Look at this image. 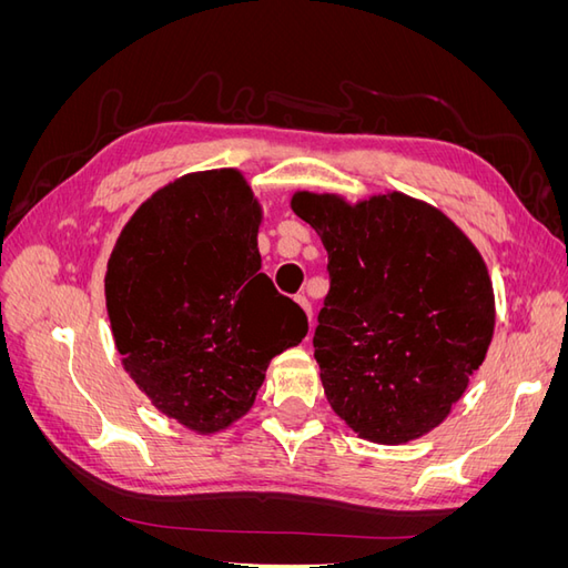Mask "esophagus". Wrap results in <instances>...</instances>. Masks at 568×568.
<instances>
[{
	"mask_svg": "<svg viewBox=\"0 0 568 568\" xmlns=\"http://www.w3.org/2000/svg\"><path fill=\"white\" fill-rule=\"evenodd\" d=\"M296 303L303 307L305 315H307V320H311V317H313V307H311V301H307L303 294H298V296H296Z\"/></svg>",
	"mask_w": 568,
	"mask_h": 568,
	"instance_id": "1",
	"label": "esophagus"
}]
</instances>
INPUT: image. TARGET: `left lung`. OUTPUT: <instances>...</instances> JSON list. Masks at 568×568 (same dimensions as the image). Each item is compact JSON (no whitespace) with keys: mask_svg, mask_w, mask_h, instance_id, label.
Here are the masks:
<instances>
[{"mask_svg":"<svg viewBox=\"0 0 568 568\" xmlns=\"http://www.w3.org/2000/svg\"><path fill=\"white\" fill-rule=\"evenodd\" d=\"M329 255L315 359L359 438L400 445L436 428L486 359L495 296L478 248L434 205L388 192L351 205L296 192Z\"/></svg>","mask_w":568,"mask_h":568,"instance_id":"1","label":"left lung"}]
</instances>
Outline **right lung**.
I'll return each instance as SVG.
<instances>
[{"label":"right lung","mask_w":568,"mask_h":568,"mask_svg":"<svg viewBox=\"0 0 568 568\" xmlns=\"http://www.w3.org/2000/svg\"><path fill=\"white\" fill-rule=\"evenodd\" d=\"M263 211L234 168L165 184L120 232L106 311L132 382L165 417L215 434L251 409L274 355L307 334L257 253Z\"/></svg>","instance_id":"obj_1"}]
</instances>
